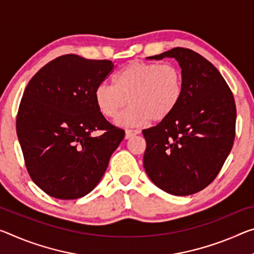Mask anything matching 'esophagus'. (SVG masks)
Listing matches in <instances>:
<instances>
[{
    "label": "esophagus",
    "instance_id": "obj_1",
    "mask_svg": "<svg viewBox=\"0 0 254 254\" xmlns=\"http://www.w3.org/2000/svg\"><path fill=\"white\" fill-rule=\"evenodd\" d=\"M139 133H140L139 130H127L126 131V139H130L133 135L139 134Z\"/></svg>",
    "mask_w": 254,
    "mask_h": 254
}]
</instances>
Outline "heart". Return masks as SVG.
I'll use <instances>...</instances> for the list:
<instances>
[{
  "label": "heart",
  "mask_w": 254,
  "mask_h": 254,
  "mask_svg": "<svg viewBox=\"0 0 254 254\" xmlns=\"http://www.w3.org/2000/svg\"><path fill=\"white\" fill-rule=\"evenodd\" d=\"M183 95V78L173 64L133 61L114 76V84L102 82L95 88L94 98L99 113L116 118L122 127H139L151 119L158 122L176 110Z\"/></svg>",
  "instance_id": "heart-1"
}]
</instances>
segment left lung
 Wrapping results in <instances>:
<instances>
[{
  "mask_svg": "<svg viewBox=\"0 0 254 254\" xmlns=\"http://www.w3.org/2000/svg\"><path fill=\"white\" fill-rule=\"evenodd\" d=\"M175 59L183 78L176 110L142 131L143 167L156 187L173 195H190L216 179L235 138L234 97L220 72L203 56L175 47L148 60Z\"/></svg>",
  "mask_w": 254,
  "mask_h": 254,
  "instance_id": "8db88e82",
  "label": "left lung"
}]
</instances>
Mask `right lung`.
Here are the masks:
<instances>
[{"label": "right lung", "mask_w": 254, "mask_h": 254, "mask_svg": "<svg viewBox=\"0 0 254 254\" xmlns=\"http://www.w3.org/2000/svg\"><path fill=\"white\" fill-rule=\"evenodd\" d=\"M113 66L108 60L60 56L23 92L18 139L31 180L53 198L73 200L94 190L126 135L100 114L94 98ZM98 129L104 132L95 137Z\"/></svg>", "instance_id": "add662e5"}]
</instances>
